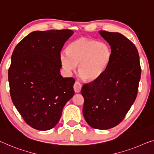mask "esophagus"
Returning <instances> with one entry per match:
<instances>
[{
  "instance_id": "obj_1",
  "label": "esophagus",
  "mask_w": 154,
  "mask_h": 154,
  "mask_svg": "<svg viewBox=\"0 0 154 154\" xmlns=\"http://www.w3.org/2000/svg\"><path fill=\"white\" fill-rule=\"evenodd\" d=\"M73 88H74L75 93H79L82 89V84L79 83L78 82H75L74 86H73Z\"/></svg>"
}]
</instances>
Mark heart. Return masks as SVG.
I'll return each mask as SVG.
<instances>
[{"mask_svg":"<svg viewBox=\"0 0 154 154\" xmlns=\"http://www.w3.org/2000/svg\"><path fill=\"white\" fill-rule=\"evenodd\" d=\"M111 57V48L108 43L85 37L72 41L68 52H60L61 62L66 72L75 70L79 63L82 77L89 81L96 79L106 70Z\"/></svg>","mask_w":154,"mask_h":154,"instance_id":"obj_1","label":"heart"}]
</instances>
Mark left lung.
Listing matches in <instances>:
<instances>
[{
	"label": "left lung",
	"instance_id": "1",
	"mask_svg": "<svg viewBox=\"0 0 154 154\" xmlns=\"http://www.w3.org/2000/svg\"><path fill=\"white\" fill-rule=\"evenodd\" d=\"M111 45L112 57L104 72L82 88L83 115L96 129H109L119 125L137 97L141 68L137 48L118 32L100 30Z\"/></svg>",
	"mask_w": 154,
	"mask_h": 154
}]
</instances>
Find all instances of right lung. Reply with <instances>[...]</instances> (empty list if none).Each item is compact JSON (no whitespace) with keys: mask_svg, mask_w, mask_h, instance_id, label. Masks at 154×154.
Instances as JSON below:
<instances>
[{"mask_svg":"<svg viewBox=\"0 0 154 154\" xmlns=\"http://www.w3.org/2000/svg\"><path fill=\"white\" fill-rule=\"evenodd\" d=\"M74 32L34 31L11 54L8 80L11 100L24 121L36 130L51 129L75 94L72 77L60 74V52Z\"/></svg>","mask_w":154,"mask_h":154,"instance_id":"right-lung-1","label":"right lung"}]
</instances>
